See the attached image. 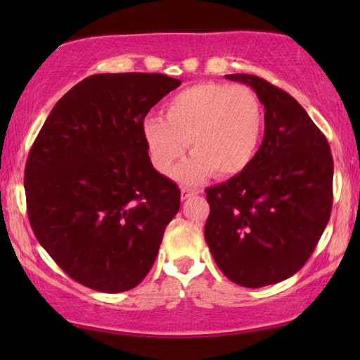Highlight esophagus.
Returning <instances> with one entry per match:
<instances>
[{"mask_svg": "<svg viewBox=\"0 0 360 360\" xmlns=\"http://www.w3.org/2000/svg\"><path fill=\"white\" fill-rule=\"evenodd\" d=\"M180 195H181V200H188V198H191V196L198 195V190H191V188H181Z\"/></svg>", "mask_w": 360, "mask_h": 360, "instance_id": "34e87169", "label": "esophagus"}]
</instances>
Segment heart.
<instances>
[{"instance_id": "heart-1", "label": "heart", "mask_w": 360, "mask_h": 360, "mask_svg": "<svg viewBox=\"0 0 360 360\" xmlns=\"http://www.w3.org/2000/svg\"><path fill=\"white\" fill-rule=\"evenodd\" d=\"M264 124V106L254 90L206 82L172 96L165 120L147 117L142 136L152 165L162 175L170 174L190 144L193 157L175 170V179L196 184L211 174L233 179L248 170L257 155Z\"/></svg>"}]
</instances>
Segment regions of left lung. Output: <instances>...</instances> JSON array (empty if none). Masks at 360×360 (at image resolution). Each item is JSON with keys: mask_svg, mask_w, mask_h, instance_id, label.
<instances>
[{"mask_svg": "<svg viewBox=\"0 0 360 360\" xmlns=\"http://www.w3.org/2000/svg\"><path fill=\"white\" fill-rule=\"evenodd\" d=\"M265 108V132L248 170L210 186L205 239L226 277L259 288L292 277L313 254L333 206V155L326 137L287 91L248 73Z\"/></svg>", "mask_w": 360, "mask_h": 360, "instance_id": "obj_1", "label": "left lung"}]
</instances>
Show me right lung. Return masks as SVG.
I'll return each mask as SVG.
<instances>
[{
    "label": "right lung",
    "instance_id": "1",
    "mask_svg": "<svg viewBox=\"0 0 360 360\" xmlns=\"http://www.w3.org/2000/svg\"><path fill=\"white\" fill-rule=\"evenodd\" d=\"M180 80L162 73L86 77L52 108L24 170L27 216L56 264L85 287L139 285L180 210L152 167L142 122Z\"/></svg>",
    "mask_w": 360,
    "mask_h": 360
}]
</instances>
